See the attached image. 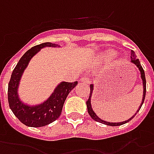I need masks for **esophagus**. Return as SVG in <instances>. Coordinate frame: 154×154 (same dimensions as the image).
<instances>
[{
    "mask_svg": "<svg viewBox=\"0 0 154 154\" xmlns=\"http://www.w3.org/2000/svg\"><path fill=\"white\" fill-rule=\"evenodd\" d=\"M80 82H83V83H85V84H90L91 80L90 79L87 77V76H83L81 79H80Z\"/></svg>",
    "mask_w": 154,
    "mask_h": 154,
    "instance_id": "esophagus-1",
    "label": "esophagus"
}]
</instances>
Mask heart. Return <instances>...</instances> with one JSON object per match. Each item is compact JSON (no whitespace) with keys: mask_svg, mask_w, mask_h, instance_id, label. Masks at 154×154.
<instances>
[{"mask_svg":"<svg viewBox=\"0 0 154 154\" xmlns=\"http://www.w3.org/2000/svg\"><path fill=\"white\" fill-rule=\"evenodd\" d=\"M109 55H111V56H112V55H114V53H113L112 51H109Z\"/></svg>","mask_w":154,"mask_h":154,"instance_id":"1","label":"heart"}]
</instances>
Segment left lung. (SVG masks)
Returning a JSON list of instances; mask_svg holds the SVG:
<instances>
[{
  "instance_id": "1",
  "label": "left lung",
  "mask_w": 154,
  "mask_h": 154,
  "mask_svg": "<svg viewBox=\"0 0 154 154\" xmlns=\"http://www.w3.org/2000/svg\"><path fill=\"white\" fill-rule=\"evenodd\" d=\"M131 63H133L134 65L137 66V68L139 69V70L140 71V76H141V79H142V81H143V98H142V102H141V104H140V106H139V109L137 110L136 113L134 114L133 116H131V118L128 119L127 121H125V122H106V121H103L101 118H99L97 115H96V113L94 112V110L92 108V105H91V97H92V94H93V92H94V85H90V94H89V97H88V101L86 102V105H87V108H88V112L89 114L92 119H94V121H96L97 122H100L102 124L106 125H111V126H117V125H122L123 124H125V123H127L129 122L131 120L134 118V116L136 115L137 112L140 111V109L141 108V106L143 105V101H144V98H145V94H146V79H145V75H144V71H143V67L141 66V64L140 62V60L139 59H137L136 58V55L134 53V51H131Z\"/></svg>"
}]
</instances>
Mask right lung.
<instances>
[{"label":"right lung","mask_w":154,"mask_h":154,"mask_svg":"<svg viewBox=\"0 0 154 154\" xmlns=\"http://www.w3.org/2000/svg\"><path fill=\"white\" fill-rule=\"evenodd\" d=\"M47 47L60 48L58 44L44 42L28 50L20 58L13 70L8 85V102L10 108L20 122L29 127H42L55 122L60 116L64 103L69 92L78 85L77 81L74 83L60 82L47 100L37 105L25 104L20 100L18 88L21 77L32 57L41 51L42 48Z\"/></svg>","instance_id":"right-lung-1"}]
</instances>
